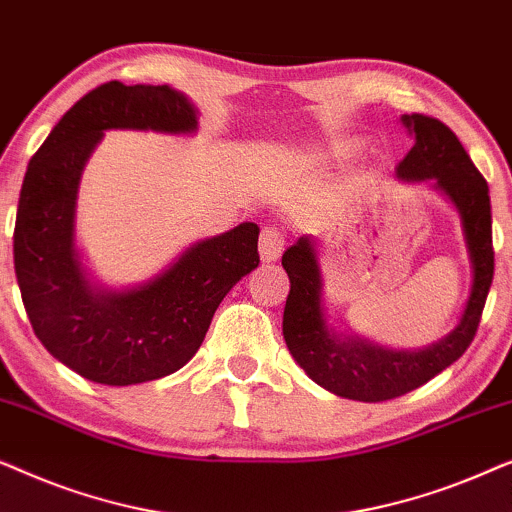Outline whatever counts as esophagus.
<instances>
[{
  "label": "esophagus",
  "mask_w": 512,
  "mask_h": 512,
  "mask_svg": "<svg viewBox=\"0 0 512 512\" xmlns=\"http://www.w3.org/2000/svg\"><path fill=\"white\" fill-rule=\"evenodd\" d=\"M286 244V233L277 226H265L261 230V242H258V251H261V258L265 263L277 261L279 254H282Z\"/></svg>",
  "instance_id": "1"
}]
</instances>
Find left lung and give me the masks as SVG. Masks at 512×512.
I'll list each match as a JSON object with an SVG mask.
<instances>
[{
	"mask_svg": "<svg viewBox=\"0 0 512 512\" xmlns=\"http://www.w3.org/2000/svg\"><path fill=\"white\" fill-rule=\"evenodd\" d=\"M415 144L398 163L401 179H436L450 195L464 221L473 261V289L459 326L422 352H391L363 340H340L328 333L321 314V277L312 244L298 240L284 251L282 265L291 291L284 307V340L300 368L321 387L352 401H389L422 387L452 366L478 333L482 310L494 279L492 205L489 186L473 165L459 137L429 114H405Z\"/></svg>",
	"mask_w": 512,
	"mask_h": 512,
	"instance_id": "8db88e82",
	"label": "left lung"
}]
</instances>
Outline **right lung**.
<instances>
[{"mask_svg":"<svg viewBox=\"0 0 512 512\" xmlns=\"http://www.w3.org/2000/svg\"><path fill=\"white\" fill-rule=\"evenodd\" d=\"M195 109L167 86L109 81L83 95L27 165L20 188L13 265L34 335L55 359L97 384L128 387L186 366L216 307L258 268V226L195 244L142 289L100 293L74 251L81 170L109 128L188 132Z\"/></svg>","mask_w":512,"mask_h":512,"instance_id":"obj_1","label":"right lung"}]
</instances>
